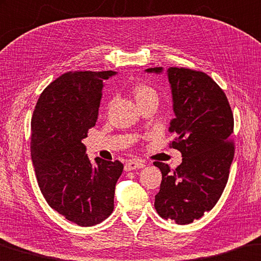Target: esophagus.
<instances>
[{
    "label": "esophagus",
    "instance_id": "obj_1",
    "mask_svg": "<svg viewBox=\"0 0 261 261\" xmlns=\"http://www.w3.org/2000/svg\"><path fill=\"white\" fill-rule=\"evenodd\" d=\"M142 168H144V163L142 161H139V160H130V161L126 162V164H125L126 171H132V170L142 169Z\"/></svg>",
    "mask_w": 261,
    "mask_h": 261
}]
</instances>
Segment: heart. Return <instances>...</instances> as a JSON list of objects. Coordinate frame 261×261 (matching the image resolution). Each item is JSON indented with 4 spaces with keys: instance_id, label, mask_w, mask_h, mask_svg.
Instances as JSON below:
<instances>
[{
    "instance_id": "obj_1",
    "label": "heart",
    "mask_w": 261,
    "mask_h": 261,
    "mask_svg": "<svg viewBox=\"0 0 261 261\" xmlns=\"http://www.w3.org/2000/svg\"><path fill=\"white\" fill-rule=\"evenodd\" d=\"M130 91L139 105H142L144 102L150 100H157V91L151 87V85H149L147 83H135L132 85Z\"/></svg>"
}]
</instances>
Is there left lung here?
I'll use <instances>...</instances> for the list:
<instances>
[{"instance_id":"8db88e82","label":"left lung","mask_w":261,"mask_h":261,"mask_svg":"<svg viewBox=\"0 0 261 261\" xmlns=\"http://www.w3.org/2000/svg\"><path fill=\"white\" fill-rule=\"evenodd\" d=\"M168 77L176 114L170 123L176 138L169 146L181 152L182 162L174 170L153 162L162 171L155 209L162 219L190 224L213 209L227 185L234 155L233 114L224 91L206 72L171 67Z\"/></svg>"}]
</instances>
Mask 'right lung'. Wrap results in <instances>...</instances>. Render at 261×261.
I'll return each instance as SVG.
<instances>
[{
	"instance_id": "right-lung-1",
	"label": "right lung",
	"mask_w": 261,
	"mask_h": 261,
	"mask_svg": "<svg viewBox=\"0 0 261 261\" xmlns=\"http://www.w3.org/2000/svg\"><path fill=\"white\" fill-rule=\"evenodd\" d=\"M106 71H68L41 92L31 119V156L47 203L68 221L91 227L112 214L123 165L97 157L82 140L98 119Z\"/></svg>"
}]
</instances>
